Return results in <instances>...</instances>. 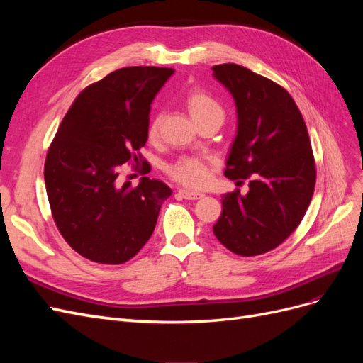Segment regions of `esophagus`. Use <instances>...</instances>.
I'll list each match as a JSON object with an SVG mask.
<instances>
[{
  "label": "esophagus",
  "mask_w": 363,
  "mask_h": 363,
  "mask_svg": "<svg viewBox=\"0 0 363 363\" xmlns=\"http://www.w3.org/2000/svg\"><path fill=\"white\" fill-rule=\"evenodd\" d=\"M179 194L186 200H199L203 199L204 194L203 192H196V191H189V189H180Z\"/></svg>",
  "instance_id": "esophagus-1"
}]
</instances>
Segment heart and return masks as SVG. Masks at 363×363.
Returning <instances> with one entry per match:
<instances>
[{
  "label": "heart",
  "instance_id": "1",
  "mask_svg": "<svg viewBox=\"0 0 363 363\" xmlns=\"http://www.w3.org/2000/svg\"><path fill=\"white\" fill-rule=\"evenodd\" d=\"M184 106L188 108L191 118L196 124H201L207 119H224V111L212 95L201 89H194L186 96ZM160 118L156 116L150 123L148 136L155 139L159 133ZM169 175L182 184L189 188H201L207 184L212 175V162L203 157H182L169 168Z\"/></svg>",
  "mask_w": 363,
  "mask_h": 363
}]
</instances>
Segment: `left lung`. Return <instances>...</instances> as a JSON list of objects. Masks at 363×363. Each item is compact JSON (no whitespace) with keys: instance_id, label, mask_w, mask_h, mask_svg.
<instances>
[{"instance_id":"left-lung-1","label":"left lung","mask_w":363,"mask_h":363,"mask_svg":"<svg viewBox=\"0 0 363 363\" xmlns=\"http://www.w3.org/2000/svg\"><path fill=\"white\" fill-rule=\"evenodd\" d=\"M212 69L233 96L238 116L224 175L238 184L251 179L245 195H223L213 233L239 256L263 255L298 227L311 204L316 171L309 133L281 86L236 63Z\"/></svg>"}]
</instances>
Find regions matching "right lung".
Listing matches in <instances>:
<instances>
[{
	"label": "right lung",
	"instance_id": "1",
	"mask_svg": "<svg viewBox=\"0 0 363 363\" xmlns=\"http://www.w3.org/2000/svg\"><path fill=\"white\" fill-rule=\"evenodd\" d=\"M172 68L128 67L75 98L45 160L52 218L65 240L83 257L118 265L147 244L171 189L156 179L118 180L121 164L139 163L148 139L150 108Z\"/></svg>",
	"mask_w": 363,
	"mask_h": 363
}]
</instances>
